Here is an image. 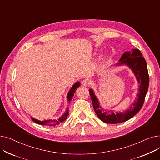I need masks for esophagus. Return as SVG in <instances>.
Returning a JSON list of instances; mask_svg holds the SVG:
<instances>
[{
    "label": "esophagus",
    "mask_w": 160,
    "mask_h": 160,
    "mask_svg": "<svg viewBox=\"0 0 160 160\" xmlns=\"http://www.w3.org/2000/svg\"><path fill=\"white\" fill-rule=\"evenodd\" d=\"M90 84V81L88 79H85L82 82V85L83 86H88Z\"/></svg>",
    "instance_id": "esophagus-1"
}]
</instances>
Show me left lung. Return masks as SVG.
I'll return each mask as SVG.
<instances>
[{"mask_svg": "<svg viewBox=\"0 0 160 160\" xmlns=\"http://www.w3.org/2000/svg\"><path fill=\"white\" fill-rule=\"evenodd\" d=\"M123 65L128 66L132 71L139 83L137 98L128 110L122 112H113V110H105L100 106L99 100L95 96L93 90L89 89L94 110L98 118L105 123L117 124L129 120L141 110L145 101L149 85V76L147 62L140 50L135 48L125 52L120 58L119 62L115 65Z\"/></svg>", "mask_w": 160, "mask_h": 160, "instance_id": "1", "label": "left lung"}]
</instances>
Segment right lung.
Instances as JSON below:
<instances>
[{"instance_id": "right-lung-1", "label": "right lung", "mask_w": 160, "mask_h": 160, "mask_svg": "<svg viewBox=\"0 0 160 160\" xmlns=\"http://www.w3.org/2000/svg\"><path fill=\"white\" fill-rule=\"evenodd\" d=\"M80 82H76L72 86L71 89L69 90V93H68V94H67V100H68L69 102H70V101H71L72 98L74 96V93H75V91H76V90H77V89L78 87H80ZM68 115H69V109L67 108V110L65 112V113L60 117V118H58L57 120H56V119H48V120H44V121H39V120H38L36 119L33 118V117H31V119L33 122H35L36 123L39 124L55 126V125L60 124V122H63L64 121H65L67 116H68Z\"/></svg>"}]
</instances>
